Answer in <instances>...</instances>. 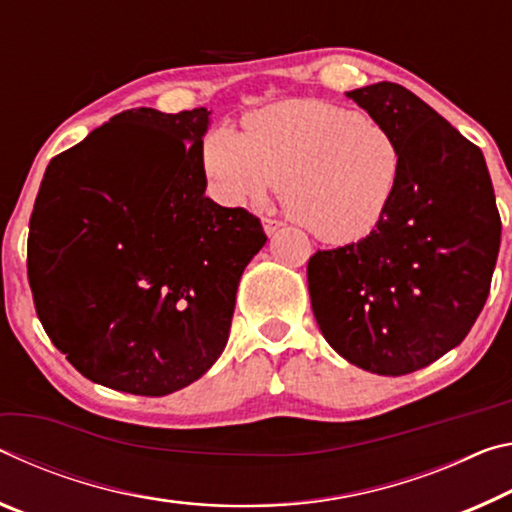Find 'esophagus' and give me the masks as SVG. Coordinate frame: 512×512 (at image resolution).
Segmentation results:
<instances>
[{
  "mask_svg": "<svg viewBox=\"0 0 512 512\" xmlns=\"http://www.w3.org/2000/svg\"><path fill=\"white\" fill-rule=\"evenodd\" d=\"M281 226H283V222H279V220H272V217H265V220H263V229H265L267 236H274V233L279 231Z\"/></svg>",
  "mask_w": 512,
  "mask_h": 512,
  "instance_id": "obj_1",
  "label": "esophagus"
}]
</instances>
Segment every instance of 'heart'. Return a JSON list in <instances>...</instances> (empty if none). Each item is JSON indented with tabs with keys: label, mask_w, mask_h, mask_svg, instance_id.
<instances>
[{
	"label": "heart",
	"mask_w": 512,
	"mask_h": 512,
	"mask_svg": "<svg viewBox=\"0 0 512 512\" xmlns=\"http://www.w3.org/2000/svg\"><path fill=\"white\" fill-rule=\"evenodd\" d=\"M208 186L226 206L263 204L281 186L288 215L331 245L370 236L395 206L404 152L372 117L317 99H290L217 127L201 147Z\"/></svg>",
	"instance_id": "1"
}]
</instances>
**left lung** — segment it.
<instances>
[{
    "label": "left lung",
    "mask_w": 512,
    "mask_h": 512,
    "mask_svg": "<svg viewBox=\"0 0 512 512\" xmlns=\"http://www.w3.org/2000/svg\"><path fill=\"white\" fill-rule=\"evenodd\" d=\"M404 152V183L370 236L317 251L308 292L326 342L351 365L401 376L458 347L483 311L501 220L481 149L399 83L347 92Z\"/></svg>",
    "instance_id": "8db88e82"
}]
</instances>
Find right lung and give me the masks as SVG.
<instances>
[{
	"instance_id": "right-lung-1",
	"label": "right lung",
	"mask_w": 512,
	"mask_h": 512,
	"mask_svg": "<svg viewBox=\"0 0 512 512\" xmlns=\"http://www.w3.org/2000/svg\"><path fill=\"white\" fill-rule=\"evenodd\" d=\"M211 111L131 108L49 161L29 222V286L56 349L106 388L163 397L226 347L261 220L208 199Z\"/></svg>"
}]
</instances>
